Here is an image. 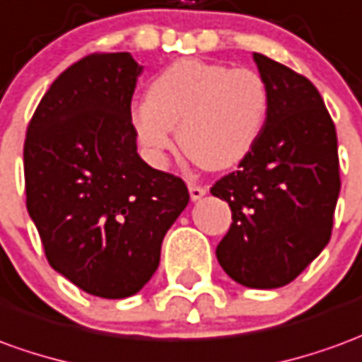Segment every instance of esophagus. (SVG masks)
<instances>
[{
    "label": "esophagus",
    "instance_id": "esophagus-1",
    "mask_svg": "<svg viewBox=\"0 0 362 362\" xmlns=\"http://www.w3.org/2000/svg\"><path fill=\"white\" fill-rule=\"evenodd\" d=\"M188 189H189V198L194 199H199V198H204L207 194V188L206 186H199V184H188Z\"/></svg>",
    "mask_w": 362,
    "mask_h": 362
}]
</instances>
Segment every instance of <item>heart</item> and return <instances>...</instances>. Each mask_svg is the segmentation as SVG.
Here are the masks:
<instances>
[{
	"mask_svg": "<svg viewBox=\"0 0 362 362\" xmlns=\"http://www.w3.org/2000/svg\"><path fill=\"white\" fill-rule=\"evenodd\" d=\"M269 113V88L252 68L182 58L151 82L146 102L129 113L145 156L156 166L174 145L199 166L221 170L239 163L259 139Z\"/></svg>",
	"mask_w": 362,
	"mask_h": 362,
	"instance_id": "b5f03b06",
	"label": "heart"
}]
</instances>
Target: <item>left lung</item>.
Masks as SVG:
<instances>
[{"label":"left lung","instance_id":"left-lung-1","mask_svg":"<svg viewBox=\"0 0 362 362\" xmlns=\"http://www.w3.org/2000/svg\"><path fill=\"white\" fill-rule=\"evenodd\" d=\"M252 58L269 88V113L239 170L211 188L233 217L216 255L235 282L270 290L290 284L329 243L339 156L317 88L272 58Z\"/></svg>","mask_w":362,"mask_h":362}]
</instances>
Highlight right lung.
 <instances>
[{"label": "right lung", "mask_w": 362, "mask_h": 362, "mask_svg": "<svg viewBox=\"0 0 362 362\" xmlns=\"http://www.w3.org/2000/svg\"><path fill=\"white\" fill-rule=\"evenodd\" d=\"M143 66L129 52L74 62L42 95L27 127V211L52 269L107 300L137 294L188 206L174 174L139 156L131 100Z\"/></svg>", "instance_id": "1"}]
</instances>
